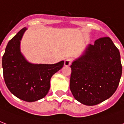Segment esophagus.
<instances>
[{
    "label": "esophagus",
    "instance_id": "34e87169",
    "mask_svg": "<svg viewBox=\"0 0 124 124\" xmlns=\"http://www.w3.org/2000/svg\"><path fill=\"white\" fill-rule=\"evenodd\" d=\"M72 60L71 58H66V60H65V62H64V66H70L72 63Z\"/></svg>",
    "mask_w": 124,
    "mask_h": 124
}]
</instances>
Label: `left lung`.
I'll return each instance as SVG.
<instances>
[{
  "label": "left lung",
  "mask_w": 124,
  "mask_h": 124,
  "mask_svg": "<svg viewBox=\"0 0 124 124\" xmlns=\"http://www.w3.org/2000/svg\"><path fill=\"white\" fill-rule=\"evenodd\" d=\"M71 68L70 90L76 100L86 106H94L110 98L122 73L119 50L108 37L88 45Z\"/></svg>",
  "instance_id": "1"
}]
</instances>
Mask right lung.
I'll return each mask as SVG.
<instances>
[{"label": "right lung", "mask_w": 124, "mask_h": 124, "mask_svg": "<svg viewBox=\"0 0 124 124\" xmlns=\"http://www.w3.org/2000/svg\"><path fill=\"white\" fill-rule=\"evenodd\" d=\"M26 28H22L8 43L2 56L3 76L7 87L19 99L31 102L44 98L50 89L51 78L64 66L28 62L20 52V40Z\"/></svg>", "instance_id": "add662e5"}]
</instances>
